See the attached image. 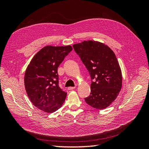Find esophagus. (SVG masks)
<instances>
[{"label":"esophagus","mask_w":149,"mask_h":149,"mask_svg":"<svg viewBox=\"0 0 149 149\" xmlns=\"http://www.w3.org/2000/svg\"><path fill=\"white\" fill-rule=\"evenodd\" d=\"M75 88V87H68V90H73V89H74Z\"/></svg>","instance_id":"1"}]
</instances>
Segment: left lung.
I'll return each instance as SVG.
<instances>
[{"mask_svg": "<svg viewBox=\"0 0 149 149\" xmlns=\"http://www.w3.org/2000/svg\"><path fill=\"white\" fill-rule=\"evenodd\" d=\"M91 79V93L84 98L97 109L109 106L118 96L122 87V73L114 53L106 45L88 40L73 45Z\"/></svg>", "mask_w": 149, "mask_h": 149, "instance_id": "1", "label": "left lung"}]
</instances>
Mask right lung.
Wrapping results in <instances>:
<instances>
[{"label": "right lung", "instance_id": "right-lung-1", "mask_svg": "<svg viewBox=\"0 0 149 149\" xmlns=\"http://www.w3.org/2000/svg\"><path fill=\"white\" fill-rule=\"evenodd\" d=\"M72 49L70 45L47 46L31 60L25 73V87L30 101L39 109L52 113L63 104L67 93L59 86L58 68Z\"/></svg>", "mask_w": 149, "mask_h": 149}]
</instances>
